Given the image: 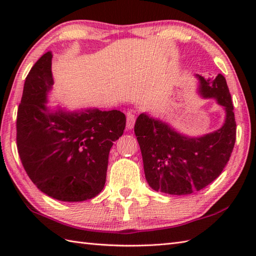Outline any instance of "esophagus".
Masks as SVG:
<instances>
[{"instance_id": "esophagus-1", "label": "esophagus", "mask_w": 256, "mask_h": 256, "mask_svg": "<svg viewBox=\"0 0 256 256\" xmlns=\"http://www.w3.org/2000/svg\"><path fill=\"white\" fill-rule=\"evenodd\" d=\"M134 123H135V116L134 114H132L131 112L128 113L126 116V130H132L134 126Z\"/></svg>"}]
</instances>
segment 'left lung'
Wrapping results in <instances>:
<instances>
[{"mask_svg": "<svg viewBox=\"0 0 256 256\" xmlns=\"http://www.w3.org/2000/svg\"><path fill=\"white\" fill-rule=\"evenodd\" d=\"M199 80L198 94L214 99L226 112L224 123L214 132L199 136L182 134L165 121L140 114L134 133L143 157L145 178L155 192L190 194L204 189L219 177L234 148L236 124L231 94L221 74Z\"/></svg>", "mask_w": 256, "mask_h": 256, "instance_id": "1", "label": "left lung"}]
</instances>
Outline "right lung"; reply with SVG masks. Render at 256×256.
<instances>
[{
  "mask_svg": "<svg viewBox=\"0 0 256 256\" xmlns=\"http://www.w3.org/2000/svg\"><path fill=\"white\" fill-rule=\"evenodd\" d=\"M52 58V52L42 55L26 77L16 121L18 150L27 175L42 192L78 202L102 192L108 153L122 136L126 118L118 110L48 106Z\"/></svg>",
  "mask_w": 256,
  "mask_h": 256,
  "instance_id": "obj_1",
  "label": "right lung"
}]
</instances>
